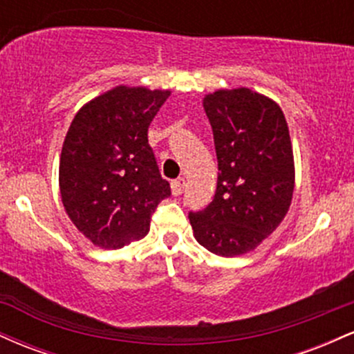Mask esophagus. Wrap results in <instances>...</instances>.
<instances>
[{
    "mask_svg": "<svg viewBox=\"0 0 354 354\" xmlns=\"http://www.w3.org/2000/svg\"><path fill=\"white\" fill-rule=\"evenodd\" d=\"M185 186H186L185 178H178V180H174L171 183V191L174 196H180L183 191H185Z\"/></svg>",
    "mask_w": 354,
    "mask_h": 354,
    "instance_id": "34e87169",
    "label": "esophagus"
}]
</instances>
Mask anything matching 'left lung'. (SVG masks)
I'll return each instance as SVG.
<instances>
[{"instance_id":"8db88e82","label":"left lung","mask_w":354,"mask_h":354,"mask_svg":"<svg viewBox=\"0 0 354 354\" xmlns=\"http://www.w3.org/2000/svg\"><path fill=\"white\" fill-rule=\"evenodd\" d=\"M214 136V200L189 213L194 238L218 256L254 251L281 225L293 200L295 156L283 109L239 86L203 98Z\"/></svg>"}]
</instances>
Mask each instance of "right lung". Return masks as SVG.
<instances>
[{"mask_svg": "<svg viewBox=\"0 0 354 354\" xmlns=\"http://www.w3.org/2000/svg\"><path fill=\"white\" fill-rule=\"evenodd\" d=\"M169 89L120 84L73 118L59 156V193L73 225L95 246L123 248L145 238L158 203L169 196L148 128Z\"/></svg>", "mask_w": 354, "mask_h": 354, "instance_id": "right-lung-1", "label": "right lung"}]
</instances>
